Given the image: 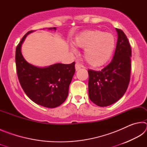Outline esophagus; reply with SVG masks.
<instances>
[{"instance_id":"esophagus-1","label":"esophagus","mask_w":147,"mask_h":147,"mask_svg":"<svg viewBox=\"0 0 147 147\" xmlns=\"http://www.w3.org/2000/svg\"><path fill=\"white\" fill-rule=\"evenodd\" d=\"M82 65H80V63H76V65H75V69H76V71H78L80 69L81 67H82Z\"/></svg>"}]
</instances>
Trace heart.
I'll use <instances>...</instances> for the list:
<instances>
[{"label":"heart","mask_w":147,"mask_h":147,"mask_svg":"<svg viewBox=\"0 0 147 147\" xmlns=\"http://www.w3.org/2000/svg\"><path fill=\"white\" fill-rule=\"evenodd\" d=\"M76 47L84 49V56L92 66H100L106 63L112 54L115 46V39L110 33L100 30H89L82 32L74 39ZM71 51L76 53L73 45H69Z\"/></svg>","instance_id":"1"}]
</instances>
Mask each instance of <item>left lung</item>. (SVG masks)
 I'll return each mask as SVG.
<instances>
[{"mask_svg": "<svg viewBox=\"0 0 147 147\" xmlns=\"http://www.w3.org/2000/svg\"><path fill=\"white\" fill-rule=\"evenodd\" d=\"M112 60L101 71L88 70L89 97L96 105L106 107L118 101L128 88L131 51L127 37L120 29Z\"/></svg>", "mask_w": 147, "mask_h": 147, "instance_id": "8db88e82", "label": "left lung"}]
</instances>
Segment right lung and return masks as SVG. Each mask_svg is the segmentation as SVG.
I'll list each match as a JSON object with an SVG mask.
<instances>
[{
	"mask_svg": "<svg viewBox=\"0 0 147 147\" xmlns=\"http://www.w3.org/2000/svg\"><path fill=\"white\" fill-rule=\"evenodd\" d=\"M48 29L56 30V28ZM33 32H27L16 48V69L19 82L24 93L35 103L46 108H56L67 97L69 85L75 73V62L56 63L44 67L27 62L22 54L21 47L26 37Z\"/></svg>",
	"mask_w": 147,
	"mask_h": 147,
	"instance_id": "1",
	"label": "right lung"
}]
</instances>
